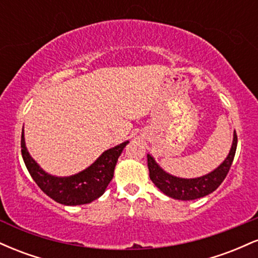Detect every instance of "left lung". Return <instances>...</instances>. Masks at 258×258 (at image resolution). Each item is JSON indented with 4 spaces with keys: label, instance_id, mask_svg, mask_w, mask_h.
Instances as JSON below:
<instances>
[{
    "label": "left lung",
    "instance_id": "8db88e82",
    "mask_svg": "<svg viewBox=\"0 0 258 258\" xmlns=\"http://www.w3.org/2000/svg\"><path fill=\"white\" fill-rule=\"evenodd\" d=\"M236 144H238V137H236V132L234 131L232 148H230L229 154L224 159V161L210 173L197 177V178H180V177L167 173L166 171H164L159 166L155 159L150 154H148L147 158L149 177L162 193L172 198V199L186 201L206 197L221 185V183L223 182L228 172H229L234 155H235Z\"/></svg>",
    "mask_w": 258,
    "mask_h": 258
}]
</instances>
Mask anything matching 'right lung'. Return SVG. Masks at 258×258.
Listing matches in <instances>:
<instances>
[{
  "mask_svg": "<svg viewBox=\"0 0 258 258\" xmlns=\"http://www.w3.org/2000/svg\"><path fill=\"white\" fill-rule=\"evenodd\" d=\"M128 141L105 150L91 166L81 172L68 177H57L47 173L31 158L25 146L24 128L22 131V155L32 179L44 194L59 204L68 206L84 205L98 199L104 194L106 186L114 177V170L119 156Z\"/></svg>",
  "mask_w": 258,
  "mask_h": 258,
  "instance_id": "1",
  "label": "right lung"
}]
</instances>
